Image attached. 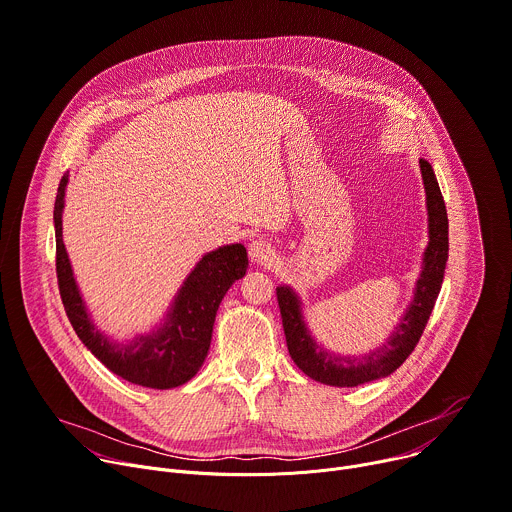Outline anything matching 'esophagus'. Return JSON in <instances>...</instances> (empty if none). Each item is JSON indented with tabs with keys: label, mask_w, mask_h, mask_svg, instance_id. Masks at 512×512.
<instances>
[{
	"label": "esophagus",
	"mask_w": 512,
	"mask_h": 512,
	"mask_svg": "<svg viewBox=\"0 0 512 512\" xmlns=\"http://www.w3.org/2000/svg\"><path fill=\"white\" fill-rule=\"evenodd\" d=\"M249 257L257 265H267L273 257V247L263 239H255L249 243Z\"/></svg>",
	"instance_id": "esophagus-1"
}]
</instances>
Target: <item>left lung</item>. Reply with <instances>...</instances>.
I'll return each mask as SVG.
<instances>
[{"instance_id": "1", "label": "left lung", "mask_w": 512, "mask_h": 512, "mask_svg": "<svg viewBox=\"0 0 512 512\" xmlns=\"http://www.w3.org/2000/svg\"><path fill=\"white\" fill-rule=\"evenodd\" d=\"M421 171L427 192V208H429V247L425 253V267L421 277L416 282V294L406 310L404 318L388 339L384 347L369 353L359 359L337 357L327 351H322L308 335L302 316L300 302L290 292V288H277V304L282 312V324L286 333L288 351L294 363L304 371V374L320 384L349 388L359 386L371 380L390 376L398 369L406 357L414 351L416 343L421 341L427 320L433 312L435 300L439 296L443 273L449 251V222L445 202L439 190L437 177L427 159H421Z\"/></svg>"}]
</instances>
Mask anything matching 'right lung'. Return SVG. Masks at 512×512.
<instances>
[{"label": "right lung", "instance_id": "add662e5", "mask_svg": "<svg viewBox=\"0 0 512 512\" xmlns=\"http://www.w3.org/2000/svg\"><path fill=\"white\" fill-rule=\"evenodd\" d=\"M65 185L67 177L61 179L55 200L57 282L77 337L110 371L130 384L165 390L192 380L208 355L218 304L232 282L247 271L249 259L245 247L228 245L208 253L179 290L169 320L161 331L136 339L130 345L110 343L94 329L85 312L63 245L61 212Z\"/></svg>", "mask_w": 512, "mask_h": 512}]
</instances>
